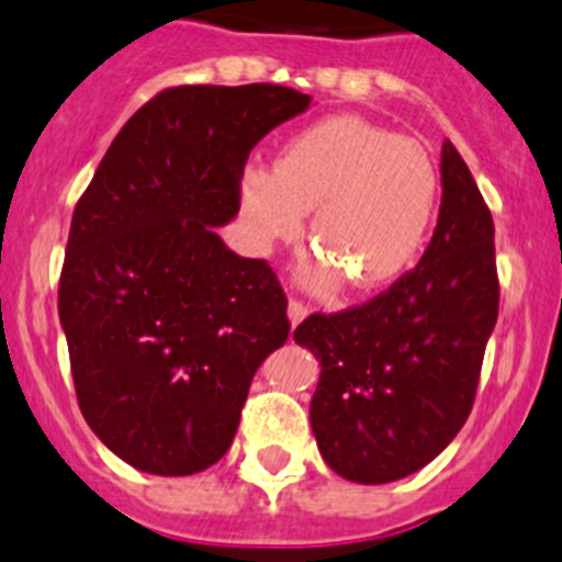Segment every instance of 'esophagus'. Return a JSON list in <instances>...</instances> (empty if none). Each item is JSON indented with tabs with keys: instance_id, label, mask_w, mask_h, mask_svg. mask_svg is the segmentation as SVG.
Instances as JSON below:
<instances>
[{
	"instance_id": "34e87169",
	"label": "esophagus",
	"mask_w": 562,
	"mask_h": 562,
	"mask_svg": "<svg viewBox=\"0 0 562 562\" xmlns=\"http://www.w3.org/2000/svg\"><path fill=\"white\" fill-rule=\"evenodd\" d=\"M307 305H302V302H296V299H291L288 302V322H291V327H296V324H302L307 318Z\"/></svg>"
}]
</instances>
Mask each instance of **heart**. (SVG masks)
<instances>
[{"mask_svg":"<svg viewBox=\"0 0 562 562\" xmlns=\"http://www.w3.org/2000/svg\"><path fill=\"white\" fill-rule=\"evenodd\" d=\"M440 202V171L427 146L360 115H327L280 146L274 169L246 166L238 207L260 249L305 233L318 249L305 277L333 288L380 291L422 255Z\"/></svg>","mask_w":562,"mask_h":562,"instance_id":"heart-1","label":"heart"}]
</instances>
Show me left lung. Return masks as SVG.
I'll list each match as a JSON object with an SVG mask.
<instances>
[{
	"mask_svg": "<svg viewBox=\"0 0 562 562\" xmlns=\"http://www.w3.org/2000/svg\"><path fill=\"white\" fill-rule=\"evenodd\" d=\"M440 188L438 227L411 274L293 333L322 366L311 400L318 452L360 485L402 480L452 443L499 316L494 218L452 140L440 149Z\"/></svg>",
	"mask_w": 562,
	"mask_h": 562,
	"instance_id": "1",
	"label": "left lung"
}]
</instances>
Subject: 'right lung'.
I'll use <instances>...</instances> for the list:
<instances>
[{
  "instance_id": "right-lung-1",
  "label": "right lung",
  "mask_w": 562,
  "mask_h": 562,
  "mask_svg": "<svg viewBox=\"0 0 562 562\" xmlns=\"http://www.w3.org/2000/svg\"><path fill=\"white\" fill-rule=\"evenodd\" d=\"M307 108L269 82L169 88L77 202L57 313L82 416L133 469L188 476L222 460L257 366L285 344L274 271L216 227L238 216L249 151Z\"/></svg>"
}]
</instances>
